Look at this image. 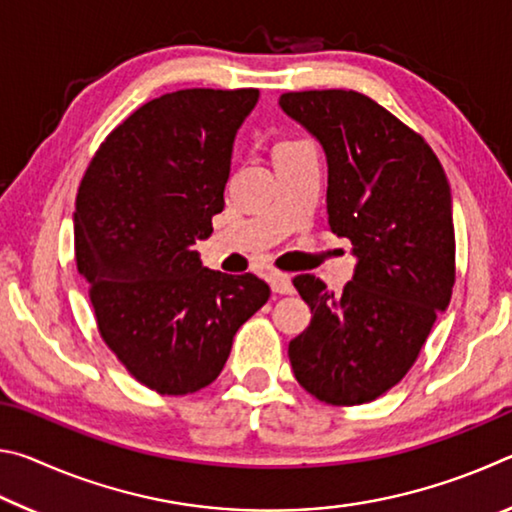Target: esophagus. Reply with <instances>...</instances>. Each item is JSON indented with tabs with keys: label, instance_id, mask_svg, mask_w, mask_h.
<instances>
[{
	"label": "esophagus",
	"instance_id": "1",
	"mask_svg": "<svg viewBox=\"0 0 512 512\" xmlns=\"http://www.w3.org/2000/svg\"><path fill=\"white\" fill-rule=\"evenodd\" d=\"M271 289L275 293H284V296H291V293H293L291 277L284 275V273H271Z\"/></svg>",
	"mask_w": 512,
	"mask_h": 512
}]
</instances>
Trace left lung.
<instances>
[{
  "label": "left lung",
  "instance_id": "1",
  "mask_svg": "<svg viewBox=\"0 0 512 512\" xmlns=\"http://www.w3.org/2000/svg\"><path fill=\"white\" fill-rule=\"evenodd\" d=\"M280 108L323 146L329 228L357 257L341 296L293 277L314 314L289 343L293 375L320 402L366 404L409 372L452 298V192L431 146L366 94L287 92Z\"/></svg>",
  "mask_w": 512,
  "mask_h": 512
}]
</instances>
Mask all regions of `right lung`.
Segmentation results:
<instances>
[{
  "label": "right lung",
  "instance_id": "add662e5",
  "mask_svg": "<svg viewBox=\"0 0 512 512\" xmlns=\"http://www.w3.org/2000/svg\"><path fill=\"white\" fill-rule=\"evenodd\" d=\"M259 90H178L144 103L94 153L74 212L79 273L99 334L160 395L219 377L237 329L271 289L210 271L192 248L223 210L232 144Z\"/></svg>",
  "mask_w": 512,
  "mask_h": 512
}]
</instances>
